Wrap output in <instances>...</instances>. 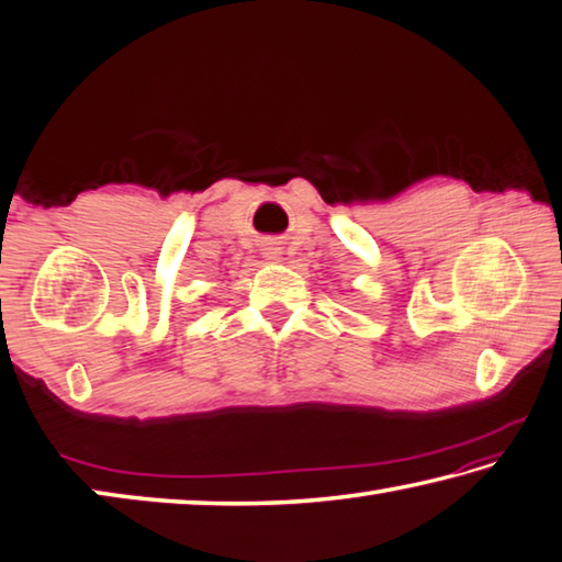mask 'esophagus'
<instances>
[{"label":"esophagus","instance_id":"esophagus-1","mask_svg":"<svg viewBox=\"0 0 562 562\" xmlns=\"http://www.w3.org/2000/svg\"><path fill=\"white\" fill-rule=\"evenodd\" d=\"M263 256L269 261H279L281 259V246H276L273 241H266L263 244Z\"/></svg>","mask_w":562,"mask_h":562}]
</instances>
